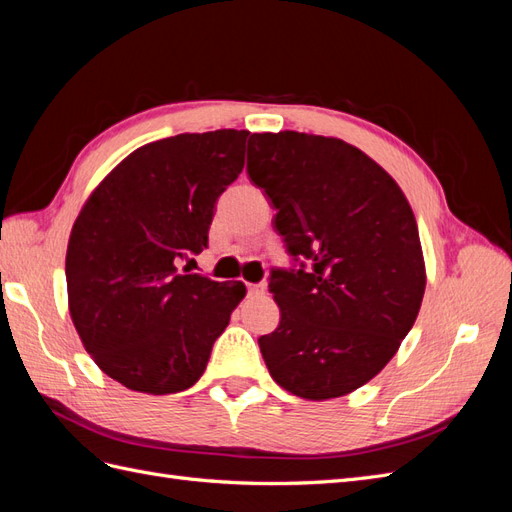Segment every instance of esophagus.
<instances>
[{
    "label": "esophagus",
    "instance_id": "34e87169",
    "mask_svg": "<svg viewBox=\"0 0 512 512\" xmlns=\"http://www.w3.org/2000/svg\"><path fill=\"white\" fill-rule=\"evenodd\" d=\"M265 284H247V294H265Z\"/></svg>",
    "mask_w": 512,
    "mask_h": 512
}]
</instances>
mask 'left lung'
Wrapping results in <instances>:
<instances>
[{"label":"left lung","instance_id":"left-lung-1","mask_svg":"<svg viewBox=\"0 0 512 512\" xmlns=\"http://www.w3.org/2000/svg\"><path fill=\"white\" fill-rule=\"evenodd\" d=\"M247 175L299 262L271 271L282 320L258 339L262 359L292 395H348L393 359L421 309L425 260L408 198L361 149L292 130L252 134Z\"/></svg>","mask_w":512,"mask_h":512}]
</instances>
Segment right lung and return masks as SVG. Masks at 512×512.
<instances>
[{"mask_svg":"<svg viewBox=\"0 0 512 512\" xmlns=\"http://www.w3.org/2000/svg\"><path fill=\"white\" fill-rule=\"evenodd\" d=\"M247 130L177 134L132 151L91 192L66 254L68 307L91 359L130 391L168 395L203 376L241 282L181 273L245 164Z\"/></svg>","mask_w":512,"mask_h":512,"instance_id":"right-lung-1","label":"right lung"}]
</instances>
